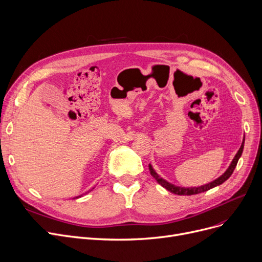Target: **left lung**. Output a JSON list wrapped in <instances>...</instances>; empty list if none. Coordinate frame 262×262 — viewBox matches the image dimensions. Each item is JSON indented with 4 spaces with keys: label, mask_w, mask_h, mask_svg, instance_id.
<instances>
[{
    "label": "left lung",
    "mask_w": 262,
    "mask_h": 262,
    "mask_svg": "<svg viewBox=\"0 0 262 262\" xmlns=\"http://www.w3.org/2000/svg\"><path fill=\"white\" fill-rule=\"evenodd\" d=\"M244 141H245V139H243V142L241 144L240 149L238 150V152L235 154L234 158L232 159L231 163H230L229 167L226 169V171L224 172L222 176L216 178L215 180L211 181V182H209L207 184L201 185V186H191V188H190V186H186V188H184V186H178V185L172 184V183L166 181L165 179H163L162 177H160L158 173H157V171L154 169L151 164H149V170H150L151 176L158 181L159 184H161L162 186H163V188H165L167 191H169V192H171L173 194H176V195H194V194L203 193V192H206V191H208L210 189L214 188V186H217V185L224 183L231 176V173L233 172V170H234V168L236 166V163H238L240 157L242 156L243 148H244Z\"/></svg>",
    "instance_id": "1"
}]
</instances>
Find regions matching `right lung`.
<instances>
[{
    "mask_svg": "<svg viewBox=\"0 0 262 262\" xmlns=\"http://www.w3.org/2000/svg\"><path fill=\"white\" fill-rule=\"evenodd\" d=\"M82 196V195H81ZM81 196H78V197H74V198H79V197H81Z\"/></svg>",
    "mask_w": 262,
    "mask_h": 262,
    "instance_id": "1",
    "label": "right lung"
}]
</instances>
